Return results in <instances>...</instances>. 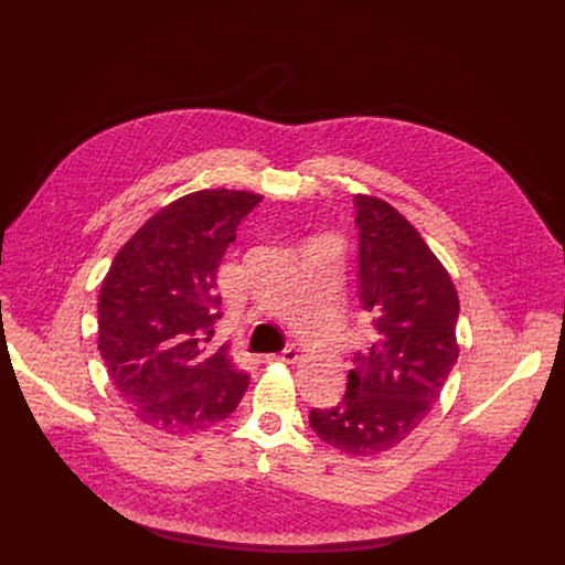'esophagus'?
<instances>
[{
    "label": "esophagus",
    "mask_w": 565,
    "mask_h": 565,
    "mask_svg": "<svg viewBox=\"0 0 565 565\" xmlns=\"http://www.w3.org/2000/svg\"><path fill=\"white\" fill-rule=\"evenodd\" d=\"M299 360V349L290 347V349H284L281 353H275V355H266V362H286V364H292Z\"/></svg>",
    "instance_id": "obj_1"
}]
</instances>
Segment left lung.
Returning <instances> with one entry per match:
<instances>
[{"label":"left lung","instance_id":"8db88e82","mask_svg":"<svg viewBox=\"0 0 565 565\" xmlns=\"http://www.w3.org/2000/svg\"><path fill=\"white\" fill-rule=\"evenodd\" d=\"M360 299L375 342L355 353L347 393L312 409V431L351 456L405 440L431 412L458 360V292L420 232L393 205L358 194Z\"/></svg>","mask_w":565,"mask_h":565}]
</instances>
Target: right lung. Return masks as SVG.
<instances>
[{"label": "right lung", "mask_w": 565, "mask_h": 565, "mask_svg": "<svg viewBox=\"0 0 565 565\" xmlns=\"http://www.w3.org/2000/svg\"><path fill=\"white\" fill-rule=\"evenodd\" d=\"M262 194L201 190L149 216L118 250L98 297V349L134 416L188 434L225 420L248 388L227 344L212 349L221 317L216 270Z\"/></svg>", "instance_id": "1"}]
</instances>
